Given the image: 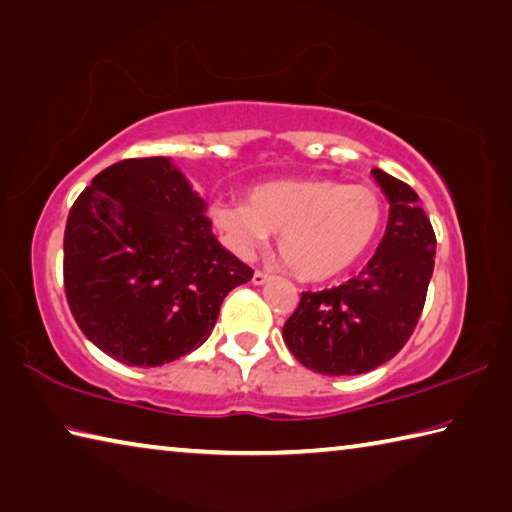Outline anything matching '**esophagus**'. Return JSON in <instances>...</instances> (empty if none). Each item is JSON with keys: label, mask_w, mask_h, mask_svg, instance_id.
<instances>
[{"label": "esophagus", "mask_w": 512, "mask_h": 512, "mask_svg": "<svg viewBox=\"0 0 512 512\" xmlns=\"http://www.w3.org/2000/svg\"><path fill=\"white\" fill-rule=\"evenodd\" d=\"M268 280H271V275L264 273V271H255L253 273V284H257V287H259V284H266Z\"/></svg>", "instance_id": "obj_1"}]
</instances>
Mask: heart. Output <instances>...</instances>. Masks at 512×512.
<instances>
[{
  "mask_svg": "<svg viewBox=\"0 0 512 512\" xmlns=\"http://www.w3.org/2000/svg\"><path fill=\"white\" fill-rule=\"evenodd\" d=\"M216 228L239 257H253L280 232V255L305 280H329L368 253L384 219L381 196L332 178H291L259 185L248 203H216Z\"/></svg>",
  "mask_w": 512,
  "mask_h": 512,
  "instance_id": "b5f03b06",
  "label": "heart"
}]
</instances>
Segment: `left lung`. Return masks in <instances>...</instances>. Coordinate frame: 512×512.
<instances>
[{"mask_svg": "<svg viewBox=\"0 0 512 512\" xmlns=\"http://www.w3.org/2000/svg\"><path fill=\"white\" fill-rule=\"evenodd\" d=\"M391 210L368 266L341 287L305 291L284 323L293 357L320 375H361L404 348L422 314L436 235L413 189L372 169Z\"/></svg>", "mask_w": 512, "mask_h": 512, "instance_id": "obj_1", "label": "left lung"}]
</instances>
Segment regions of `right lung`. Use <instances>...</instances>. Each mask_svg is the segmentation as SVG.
I'll return each instance as SVG.
<instances>
[{"instance_id":"right-lung-1","label":"right lung","mask_w":512,"mask_h":512,"mask_svg":"<svg viewBox=\"0 0 512 512\" xmlns=\"http://www.w3.org/2000/svg\"><path fill=\"white\" fill-rule=\"evenodd\" d=\"M171 158H131L92 178L67 216L65 296L81 332L126 366L176 361L207 341L223 298L253 277Z\"/></svg>"}]
</instances>
